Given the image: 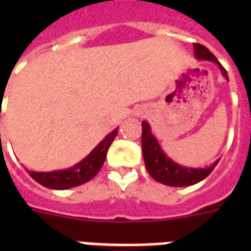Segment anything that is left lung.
I'll return each instance as SVG.
<instances>
[{
  "label": "left lung",
  "instance_id": "left-lung-1",
  "mask_svg": "<svg viewBox=\"0 0 251 251\" xmlns=\"http://www.w3.org/2000/svg\"><path fill=\"white\" fill-rule=\"evenodd\" d=\"M194 52L198 60L211 61L218 65L224 78L228 79V73L226 69L223 68L218 58L204 45L194 44ZM142 151L146 168L151 177L156 179L157 182L164 183L168 186H190L198 183L199 181L206 178L219 163V160H216L208 168H187L178 165L163 152L156 138L151 133V127L147 121L142 122Z\"/></svg>",
  "mask_w": 251,
  "mask_h": 251
}]
</instances>
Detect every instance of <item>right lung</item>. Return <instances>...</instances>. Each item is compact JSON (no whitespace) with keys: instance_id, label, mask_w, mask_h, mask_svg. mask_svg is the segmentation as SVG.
<instances>
[{"instance_id":"add662e5","label":"right lung","mask_w":251,"mask_h":251,"mask_svg":"<svg viewBox=\"0 0 251 251\" xmlns=\"http://www.w3.org/2000/svg\"><path fill=\"white\" fill-rule=\"evenodd\" d=\"M117 134V129H114L91 151L88 156L84 157L78 164L73 165L72 168L54 172H28L29 176L36 182L49 189L64 190V189L79 186L98 175V172L105 161L108 149Z\"/></svg>"}]
</instances>
